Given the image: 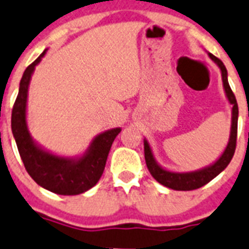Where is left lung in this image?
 <instances>
[{"label":"left lung","instance_id":"1","mask_svg":"<svg viewBox=\"0 0 249 249\" xmlns=\"http://www.w3.org/2000/svg\"><path fill=\"white\" fill-rule=\"evenodd\" d=\"M209 58L218 65L222 73V80H223V88H224V93L228 99L229 104L231 106V135H229L228 143L227 147L224 148L223 154L220 155L213 163H210L208 166L201 167L195 171H186V173H179V171H171L165 167H162L160 163L157 162L155 159V155L152 152L150 143L146 139H143V146H145V160L147 169L150 174L154 176V179L159 181L161 185L166 186V188L173 189V190H194V189H199L208 184L209 181L219 175L223 170L228 166V163L231 162V157L234 155L235 151V142H237V127H238V104L235 101V97L231 92V87L228 83V73L224 67V64L215 58L213 54H210Z\"/></svg>","mask_w":249,"mask_h":249}]
</instances>
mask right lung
Returning a JSON list of instances; mask_svg holds the SVG:
<instances>
[{
  "instance_id": "obj_1",
  "label": "right lung",
  "mask_w": 249,
  "mask_h": 249,
  "mask_svg": "<svg viewBox=\"0 0 249 249\" xmlns=\"http://www.w3.org/2000/svg\"><path fill=\"white\" fill-rule=\"evenodd\" d=\"M48 49L26 68L21 78L16 102L12 108L11 128L25 169L37 185L59 195H78L98 182L120 127L107 129L92 140L79 156H60L39 145L27 126V95L36 65L45 56Z\"/></svg>"
}]
</instances>
